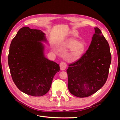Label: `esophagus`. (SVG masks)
I'll list each match as a JSON object with an SVG mask.
<instances>
[{
  "label": "esophagus",
  "instance_id": "34e87169",
  "mask_svg": "<svg viewBox=\"0 0 120 120\" xmlns=\"http://www.w3.org/2000/svg\"><path fill=\"white\" fill-rule=\"evenodd\" d=\"M60 69L61 71H64L66 70L67 68V64L64 62H61L60 63Z\"/></svg>",
  "mask_w": 120,
  "mask_h": 120
}]
</instances>
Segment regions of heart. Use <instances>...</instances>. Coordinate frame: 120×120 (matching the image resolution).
<instances>
[{"label": "heart", "mask_w": 120, "mask_h": 120, "mask_svg": "<svg viewBox=\"0 0 120 120\" xmlns=\"http://www.w3.org/2000/svg\"><path fill=\"white\" fill-rule=\"evenodd\" d=\"M67 48L70 49L66 55L65 58L68 61H74L80 59L86 49L85 43L78 41L75 38H69L66 42Z\"/></svg>", "instance_id": "1"}]
</instances>
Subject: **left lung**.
<instances>
[{
    "instance_id": "obj_1",
    "label": "left lung",
    "mask_w": 120,
    "mask_h": 120,
    "mask_svg": "<svg viewBox=\"0 0 120 120\" xmlns=\"http://www.w3.org/2000/svg\"><path fill=\"white\" fill-rule=\"evenodd\" d=\"M95 29L92 41L80 59L67 70L68 89L79 98L91 96L106 82L111 63L109 45L99 28Z\"/></svg>"
}]
</instances>
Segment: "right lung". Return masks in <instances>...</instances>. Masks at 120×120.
<instances>
[{
  "label": "right lung",
  "instance_id": "1",
  "mask_svg": "<svg viewBox=\"0 0 120 120\" xmlns=\"http://www.w3.org/2000/svg\"><path fill=\"white\" fill-rule=\"evenodd\" d=\"M48 43L45 34L39 30L23 27L12 40L8 56L13 81L27 95L41 97L48 93L60 66L45 56Z\"/></svg>",
  "mask_w": 120,
  "mask_h": 120
}]
</instances>
